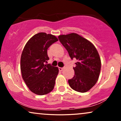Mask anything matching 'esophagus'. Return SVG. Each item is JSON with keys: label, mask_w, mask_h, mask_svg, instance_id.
I'll return each instance as SVG.
<instances>
[{"label": "esophagus", "mask_w": 121, "mask_h": 121, "mask_svg": "<svg viewBox=\"0 0 121 121\" xmlns=\"http://www.w3.org/2000/svg\"><path fill=\"white\" fill-rule=\"evenodd\" d=\"M63 69H64V68H61V67H59L58 68V69H59V71H62L63 70Z\"/></svg>", "instance_id": "1"}]
</instances>
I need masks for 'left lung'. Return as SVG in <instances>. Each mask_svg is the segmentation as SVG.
<instances>
[{
    "label": "left lung",
    "instance_id": "left-lung-1",
    "mask_svg": "<svg viewBox=\"0 0 121 121\" xmlns=\"http://www.w3.org/2000/svg\"><path fill=\"white\" fill-rule=\"evenodd\" d=\"M58 39L70 58L77 60L73 67L74 77L68 80L69 86L78 92H87L95 85L100 75L101 63L97 49L90 41L75 33L60 35Z\"/></svg>",
    "mask_w": 121,
    "mask_h": 121
}]
</instances>
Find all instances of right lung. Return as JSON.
Here are the masks:
<instances>
[{
  "label": "right lung",
  "instance_id": "add662e5",
  "mask_svg": "<svg viewBox=\"0 0 121 121\" xmlns=\"http://www.w3.org/2000/svg\"><path fill=\"white\" fill-rule=\"evenodd\" d=\"M58 41L55 36L44 32L37 34L26 44L21 57L23 80L30 90L39 95L50 92L54 88L58 68L47 64V49Z\"/></svg>",
  "mask_w": 121,
  "mask_h": 121
}]
</instances>
